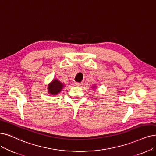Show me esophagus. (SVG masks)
Returning <instances> with one entry per match:
<instances>
[{"mask_svg": "<svg viewBox=\"0 0 156 156\" xmlns=\"http://www.w3.org/2000/svg\"><path fill=\"white\" fill-rule=\"evenodd\" d=\"M83 84V83H75V86H82Z\"/></svg>", "mask_w": 156, "mask_h": 156, "instance_id": "obj_1", "label": "esophagus"}]
</instances>
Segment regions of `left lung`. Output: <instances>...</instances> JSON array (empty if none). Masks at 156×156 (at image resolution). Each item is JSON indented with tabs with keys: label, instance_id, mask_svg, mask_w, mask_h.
Masks as SVG:
<instances>
[{
	"label": "left lung",
	"instance_id": "1",
	"mask_svg": "<svg viewBox=\"0 0 156 156\" xmlns=\"http://www.w3.org/2000/svg\"><path fill=\"white\" fill-rule=\"evenodd\" d=\"M91 88H92L93 89H95V88H97V87L96 84H94V85L91 86Z\"/></svg>",
	"mask_w": 156,
	"mask_h": 156
}]
</instances>
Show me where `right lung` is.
Listing matches in <instances>:
<instances>
[{"label":"right lung","mask_w":156,"mask_h":156,"mask_svg":"<svg viewBox=\"0 0 156 156\" xmlns=\"http://www.w3.org/2000/svg\"><path fill=\"white\" fill-rule=\"evenodd\" d=\"M65 85L60 82L57 78L54 79L52 81L48 84V92L52 95H57L63 90Z\"/></svg>","instance_id":"obj_1"}]
</instances>
